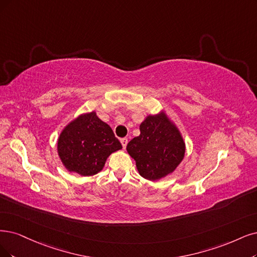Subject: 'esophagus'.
I'll return each instance as SVG.
<instances>
[{
  "instance_id": "1",
  "label": "esophagus",
  "mask_w": 257,
  "mask_h": 257,
  "mask_svg": "<svg viewBox=\"0 0 257 257\" xmlns=\"http://www.w3.org/2000/svg\"><path fill=\"white\" fill-rule=\"evenodd\" d=\"M120 143H121V146H122V148L125 149V148H126V146H127V144H128V140H127L126 138L120 139Z\"/></svg>"
}]
</instances>
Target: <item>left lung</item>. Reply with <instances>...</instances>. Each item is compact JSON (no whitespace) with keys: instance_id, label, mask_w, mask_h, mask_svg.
I'll return each instance as SVG.
<instances>
[{"instance_id":"obj_1","label":"left lung","mask_w":257,"mask_h":257,"mask_svg":"<svg viewBox=\"0 0 257 257\" xmlns=\"http://www.w3.org/2000/svg\"><path fill=\"white\" fill-rule=\"evenodd\" d=\"M140 131L127 145L139 174L156 181L174 173L185 155V143L175 123L165 112H160L142 121Z\"/></svg>"}]
</instances>
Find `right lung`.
Returning <instances> with one entry per match:
<instances>
[{
    "label": "right lung",
    "instance_id": "add662e5",
    "mask_svg": "<svg viewBox=\"0 0 257 257\" xmlns=\"http://www.w3.org/2000/svg\"><path fill=\"white\" fill-rule=\"evenodd\" d=\"M119 149L121 144L111 127L94 111L81 114L68 123L57 143L63 166L83 177L99 173L108 157Z\"/></svg>",
    "mask_w": 257,
    "mask_h": 257
}]
</instances>
